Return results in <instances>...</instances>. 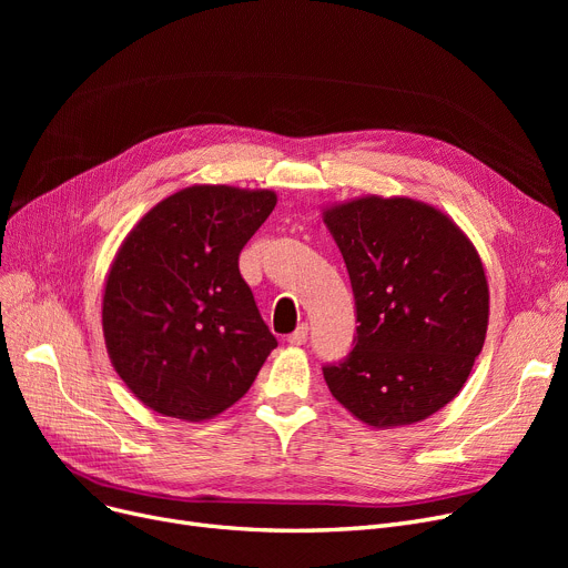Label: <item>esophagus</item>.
Returning a JSON list of instances; mask_svg holds the SVG:
<instances>
[{"label":"esophagus","instance_id":"obj_1","mask_svg":"<svg viewBox=\"0 0 568 568\" xmlns=\"http://www.w3.org/2000/svg\"><path fill=\"white\" fill-rule=\"evenodd\" d=\"M306 341H308V324L296 326V332H292V334L287 336V343H290V345H306Z\"/></svg>","mask_w":568,"mask_h":568}]
</instances>
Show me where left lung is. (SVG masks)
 I'll list each match as a JSON object with an SVG mask.
<instances>
[{
    "mask_svg": "<svg viewBox=\"0 0 568 568\" xmlns=\"http://www.w3.org/2000/svg\"><path fill=\"white\" fill-rule=\"evenodd\" d=\"M343 253L354 347L324 366L332 396L373 428L428 419L452 403L481 354L490 292L467 234L437 206L366 195L322 209Z\"/></svg>",
    "mask_w": 568,
    "mask_h": 568,
    "instance_id": "1",
    "label": "left lung"
}]
</instances>
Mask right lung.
Masks as SVG:
<instances>
[{
  "label": "right lung",
  "instance_id": "1",
  "mask_svg": "<svg viewBox=\"0 0 568 568\" xmlns=\"http://www.w3.org/2000/svg\"><path fill=\"white\" fill-rule=\"evenodd\" d=\"M276 200L268 189L195 184L149 209L119 246L103 336L116 375L149 409L214 419L278 345L239 274V253Z\"/></svg>",
  "mask_w": 568,
  "mask_h": 568
}]
</instances>
